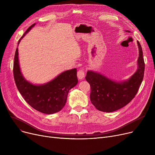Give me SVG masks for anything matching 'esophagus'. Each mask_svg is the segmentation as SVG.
Returning <instances> with one entry per match:
<instances>
[{
    "instance_id": "1",
    "label": "esophagus",
    "mask_w": 155,
    "mask_h": 155,
    "mask_svg": "<svg viewBox=\"0 0 155 155\" xmlns=\"http://www.w3.org/2000/svg\"><path fill=\"white\" fill-rule=\"evenodd\" d=\"M77 77L80 80H82L85 77V71L84 69H81L77 72Z\"/></svg>"
}]
</instances>
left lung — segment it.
Listing matches in <instances>:
<instances>
[{
  "instance_id": "left-lung-1",
  "label": "left lung",
  "mask_w": 155,
  "mask_h": 155,
  "mask_svg": "<svg viewBox=\"0 0 155 155\" xmlns=\"http://www.w3.org/2000/svg\"><path fill=\"white\" fill-rule=\"evenodd\" d=\"M130 32L129 31H126ZM139 49L137 69L126 80L116 82L100 73L88 70L85 79L91 85L90 98L97 109L105 112L116 111L124 107L136 95L142 82L144 61L143 50L140 42L137 41Z\"/></svg>"
}]
</instances>
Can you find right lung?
Masks as SVG:
<instances>
[{
  "mask_svg": "<svg viewBox=\"0 0 155 155\" xmlns=\"http://www.w3.org/2000/svg\"><path fill=\"white\" fill-rule=\"evenodd\" d=\"M35 24H32L24 32L19 40L18 45ZM13 73L15 85L24 100L32 108L46 114L61 110L66 104L69 91L78 83L76 68L64 71L44 84L35 85L28 82L21 71L18 48L14 56Z\"/></svg>",
  "mask_w": 155,
  "mask_h": 155,
  "instance_id": "1",
  "label": "right lung"
}]
</instances>
